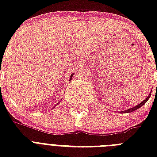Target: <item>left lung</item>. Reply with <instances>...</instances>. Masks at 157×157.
Returning a JSON list of instances; mask_svg holds the SVG:
<instances>
[{
	"label": "left lung",
	"instance_id": "8db88e82",
	"mask_svg": "<svg viewBox=\"0 0 157 157\" xmlns=\"http://www.w3.org/2000/svg\"><path fill=\"white\" fill-rule=\"evenodd\" d=\"M150 96H151V93L149 94V95L147 96V98H145V99H144V100L143 101V102H142L141 103H139V104H138V105H137V106H135V107H132V108H129V109L126 110V111H125V112H134V111H135V110L139 109V107H141L142 106H143V105H144V104H145V103H147V101L148 100L149 98H150Z\"/></svg>",
	"mask_w": 157,
	"mask_h": 157
}]
</instances>
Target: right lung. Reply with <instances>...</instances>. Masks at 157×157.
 Masks as SVG:
<instances>
[{"mask_svg":"<svg viewBox=\"0 0 157 157\" xmlns=\"http://www.w3.org/2000/svg\"><path fill=\"white\" fill-rule=\"evenodd\" d=\"M72 76H73V74H71V76H70V79H71V77H72Z\"/></svg>","mask_w":157,"mask_h":157,"instance_id":"obj_1","label":"right lung"}]
</instances>
